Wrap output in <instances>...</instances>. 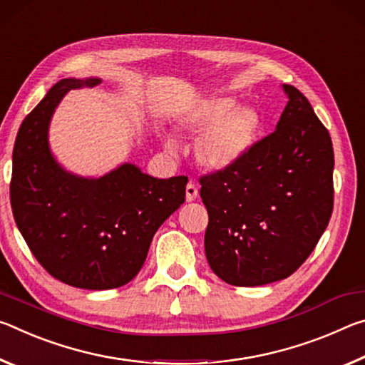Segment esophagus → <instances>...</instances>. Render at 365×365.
Masks as SVG:
<instances>
[{
	"mask_svg": "<svg viewBox=\"0 0 365 365\" xmlns=\"http://www.w3.org/2000/svg\"><path fill=\"white\" fill-rule=\"evenodd\" d=\"M197 195H199V187L195 186V182L190 181L186 186V200L192 202L197 199Z\"/></svg>",
	"mask_w": 365,
	"mask_h": 365,
	"instance_id": "34e87169",
	"label": "esophagus"
}]
</instances>
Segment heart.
I'll use <instances>...</instances> for the list:
<instances>
[{"label": "heart", "mask_w": 365, "mask_h": 365, "mask_svg": "<svg viewBox=\"0 0 365 365\" xmlns=\"http://www.w3.org/2000/svg\"><path fill=\"white\" fill-rule=\"evenodd\" d=\"M190 130H200L194 143L197 161L208 170H225L246 155L259 139L264 119L254 106L237 105L231 97L200 101L182 116ZM173 147V142L168 140Z\"/></svg>", "instance_id": "obj_1"}]
</instances>
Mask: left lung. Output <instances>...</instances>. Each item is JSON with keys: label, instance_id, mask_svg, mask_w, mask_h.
Returning a JSON list of instances; mask_svg holds the SVG:
<instances>
[{"label": "left lung", "instance_id": "1", "mask_svg": "<svg viewBox=\"0 0 365 365\" xmlns=\"http://www.w3.org/2000/svg\"><path fill=\"white\" fill-rule=\"evenodd\" d=\"M277 129L235 165L200 176L208 265L232 286L288 278L317 246L333 212V145L309 100L283 83Z\"/></svg>", "mask_w": 365, "mask_h": 365}]
</instances>
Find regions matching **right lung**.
Here are the masks:
<instances>
[{
  "label": "right lung",
  "instance_id": "add662e5",
  "mask_svg": "<svg viewBox=\"0 0 365 365\" xmlns=\"http://www.w3.org/2000/svg\"><path fill=\"white\" fill-rule=\"evenodd\" d=\"M100 79H63L24 119L16 137L11 207L45 270L74 288L113 289L145 262L161 225L186 200V176L157 179L124 163L98 179L64 171L48 147L53 111L71 88Z\"/></svg>",
  "mask_w": 365,
  "mask_h": 365
}]
</instances>
